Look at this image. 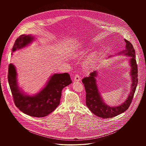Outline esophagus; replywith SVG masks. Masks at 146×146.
Returning <instances> with one entry per match:
<instances>
[{"label": "esophagus", "instance_id": "obj_1", "mask_svg": "<svg viewBox=\"0 0 146 146\" xmlns=\"http://www.w3.org/2000/svg\"><path fill=\"white\" fill-rule=\"evenodd\" d=\"M80 77L78 75V74H76L74 76V81H80Z\"/></svg>", "mask_w": 146, "mask_h": 146}]
</instances>
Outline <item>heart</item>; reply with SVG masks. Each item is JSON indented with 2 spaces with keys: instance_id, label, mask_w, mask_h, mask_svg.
<instances>
[{
  "instance_id": "obj_1",
  "label": "heart",
  "mask_w": 146,
  "mask_h": 146,
  "mask_svg": "<svg viewBox=\"0 0 146 146\" xmlns=\"http://www.w3.org/2000/svg\"><path fill=\"white\" fill-rule=\"evenodd\" d=\"M95 55L94 54H92L89 57L88 61L89 63H93L95 62Z\"/></svg>"
}]
</instances>
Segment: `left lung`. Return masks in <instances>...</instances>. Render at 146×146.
<instances>
[{
	"instance_id": "obj_1",
	"label": "left lung",
	"mask_w": 146,
	"mask_h": 146,
	"mask_svg": "<svg viewBox=\"0 0 146 146\" xmlns=\"http://www.w3.org/2000/svg\"><path fill=\"white\" fill-rule=\"evenodd\" d=\"M124 41L126 42L125 49L118 54H124L125 55L130 57L129 62L131 67L130 76H131L132 84L130 92L127 99L122 104L118 106L111 107L104 103L97 88L95 78L97 76V71L94 70L91 73L88 77L84 78L82 79V83L84 84L86 91V104L87 107L95 115L104 119L114 117L126 111L132 102L137 85L138 70L135 59V51L130 42L126 39H124Z\"/></svg>"
}]
</instances>
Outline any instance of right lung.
Instances as JSON below:
<instances>
[{"mask_svg": "<svg viewBox=\"0 0 146 146\" xmlns=\"http://www.w3.org/2000/svg\"><path fill=\"white\" fill-rule=\"evenodd\" d=\"M35 39L31 35H20L15 42L12 55L22 49ZM17 72L14 64L10 63L8 70V82L16 106L23 113L34 117H44L55 111L60 104L62 91L72 83L67 73L54 74L50 76L45 86L33 96L26 95L19 87Z\"/></svg>", "mask_w": 146, "mask_h": 146, "instance_id": "1", "label": "right lung"}]
</instances>
